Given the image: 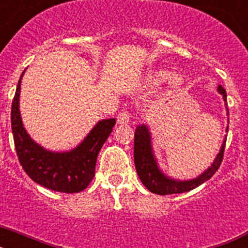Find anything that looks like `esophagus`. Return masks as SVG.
<instances>
[{
	"mask_svg": "<svg viewBox=\"0 0 248 248\" xmlns=\"http://www.w3.org/2000/svg\"><path fill=\"white\" fill-rule=\"evenodd\" d=\"M129 120H130V114L128 111H120L117 117V123L118 124H128Z\"/></svg>",
	"mask_w": 248,
	"mask_h": 248,
	"instance_id": "1",
	"label": "esophagus"
}]
</instances>
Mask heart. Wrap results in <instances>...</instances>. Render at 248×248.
I'll list each match as a JSON object with an SVG mask.
<instances>
[{"instance_id": "heart-1", "label": "heart", "mask_w": 248, "mask_h": 248, "mask_svg": "<svg viewBox=\"0 0 248 248\" xmlns=\"http://www.w3.org/2000/svg\"><path fill=\"white\" fill-rule=\"evenodd\" d=\"M168 79H170L169 83H170V87L172 89H179L183 85V78L180 76L171 77V73L166 71V69H156V71H153L151 73H149L148 78H146V83L149 85H160Z\"/></svg>"}]
</instances>
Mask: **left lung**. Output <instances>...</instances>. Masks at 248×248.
<instances>
[{
	"mask_svg": "<svg viewBox=\"0 0 248 248\" xmlns=\"http://www.w3.org/2000/svg\"><path fill=\"white\" fill-rule=\"evenodd\" d=\"M217 92L222 95L223 102L227 103L226 91L218 85ZM227 105V104H226ZM229 130V128L226 129ZM225 144L226 140H223V144L220 149V153L217 154L214 163L211 164L207 170L202 172L200 176L192 180H175L171 177L166 176L159 169L156 163V159L153 153V146H151V135L150 130L146 125H138L135 129L134 135V163L137 172L139 175L140 180L144 184L149 191L154 192L157 195H170V194H181V192L190 191L195 189L211 179L214 174L218 170L223 159V151H225Z\"/></svg>",
	"mask_w": 248,
	"mask_h": 248,
	"instance_id": "8db88e82",
	"label": "left lung"
}]
</instances>
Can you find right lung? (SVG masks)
<instances>
[{
  "instance_id": "add662e5",
  "label": "right lung",
  "mask_w": 248,
  "mask_h": 248,
  "mask_svg": "<svg viewBox=\"0 0 248 248\" xmlns=\"http://www.w3.org/2000/svg\"><path fill=\"white\" fill-rule=\"evenodd\" d=\"M23 73L17 84L11 108L13 140L22 168L34 183L47 189L67 194L83 191L95 175L98 154L110 135L115 119L111 118L98 122L87 138L73 150L64 153L46 150L31 139L22 124L19 92Z\"/></svg>"
}]
</instances>
